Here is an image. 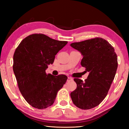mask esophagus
<instances>
[{
    "label": "esophagus",
    "mask_w": 129,
    "mask_h": 129,
    "mask_svg": "<svg viewBox=\"0 0 129 129\" xmlns=\"http://www.w3.org/2000/svg\"><path fill=\"white\" fill-rule=\"evenodd\" d=\"M72 80H73V79L71 77H68V79H67L68 82H70V81H72Z\"/></svg>",
    "instance_id": "34e87169"
}]
</instances>
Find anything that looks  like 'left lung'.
<instances>
[{
	"mask_svg": "<svg viewBox=\"0 0 129 129\" xmlns=\"http://www.w3.org/2000/svg\"><path fill=\"white\" fill-rule=\"evenodd\" d=\"M71 46L81 53V65L89 72L85 81L74 79L77 88L71 93L72 100L78 108L92 109L108 94L117 72V54L112 45L101 38L73 43Z\"/></svg>",
	"mask_w": 129,
	"mask_h": 129,
	"instance_id": "left-lung-1",
	"label": "left lung"
}]
</instances>
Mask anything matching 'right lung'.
<instances>
[{"label":"right lung","instance_id":"add662e5","mask_svg":"<svg viewBox=\"0 0 129 129\" xmlns=\"http://www.w3.org/2000/svg\"><path fill=\"white\" fill-rule=\"evenodd\" d=\"M67 43L35 34L24 39L15 50L13 71L19 90L34 108L43 109L52 105L66 82L67 76L47 75L45 70Z\"/></svg>","mask_w":129,"mask_h":129}]
</instances>
